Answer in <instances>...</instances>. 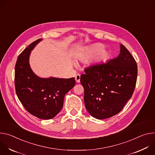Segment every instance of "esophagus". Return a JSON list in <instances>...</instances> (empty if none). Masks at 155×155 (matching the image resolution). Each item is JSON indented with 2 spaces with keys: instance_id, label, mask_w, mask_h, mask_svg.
<instances>
[{
  "instance_id": "1",
  "label": "esophagus",
  "mask_w": 155,
  "mask_h": 155,
  "mask_svg": "<svg viewBox=\"0 0 155 155\" xmlns=\"http://www.w3.org/2000/svg\"><path fill=\"white\" fill-rule=\"evenodd\" d=\"M80 78H81V75L79 74H77V75L75 77V79L78 83L80 82Z\"/></svg>"
}]
</instances>
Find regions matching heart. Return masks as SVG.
Wrapping results in <instances>:
<instances>
[{"mask_svg": "<svg viewBox=\"0 0 155 155\" xmlns=\"http://www.w3.org/2000/svg\"><path fill=\"white\" fill-rule=\"evenodd\" d=\"M101 48H102L101 45L98 44H96L91 45L87 50L86 55L85 56V59H89L91 58L94 54L98 52V51H100ZM106 57H107V54L105 53V51H100V52L96 55L95 60L97 61H99L105 59Z\"/></svg>", "mask_w": 155, "mask_h": 155, "instance_id": "b5f03b06", "label": "heart"}]
</instances>
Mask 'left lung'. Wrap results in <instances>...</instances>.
<instances>
[{
	"mask_svg": "<svg viewBox=\"0 0 155 155\" xmlns=\"http://www.w3.org/2000/svg\"><path fill=\"white\" fill-rule=\"evenodd\" d=\"M120 47L117 58L85 68V74L81 76L85 108L96 119H104L119 113L135 87L137 63L124 45Z\"/></svg>",
	"mask_w": 155,
	"mask_h": 155,
	"instance_id": "left-lung-1",
	"label": "left lung"
}]
</instances>
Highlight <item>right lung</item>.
<instances>
[{"mask_svg": "<svg viewBox=\"0 0 155 155\" xmlns=\"http://www.w3.org/2000/svg\"><path fill=\"white\" fill-rule=\"evenodd\" d=\"M42 39L32 42L19 55L15 68V86L25 108L40 119H50L62 109L65 94L75 85L74 78H41L29 66L31 51Z\"/></svg>", "mask_w": 155, "mask_h": 155, "instance_id": "obj_1", "label": "right lung"}]
</instances>
